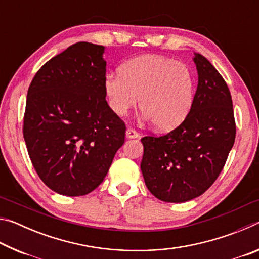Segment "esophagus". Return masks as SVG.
Returning <instances> with one entry per match:
<instances>
[{"label":"esophagus","mask_w":259,"mask_h":259,"mask_svg":"<svg viewBox=\"0 0 259 259\" xmlns=\"http://www.w3.org/2000/svg\"><path fill=\"white\" fill-rule=\"evenodd\" d=\"M125 136H126V138H129V139L137 138L138 137V133L136 130H134V129H126Z\"/></svg>","instance_id":"obj_1"}]
</instances>
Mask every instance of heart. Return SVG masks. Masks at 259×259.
Segmentation results:
<instances>
[{
	"label": "heart",
	"mask_w": 259,
	"mask_h": 259,
	"mask_svg": "<svg viewBox=\"0 0 259 259\" xmlns=\"http://www.w3.org/2000/svg\"><path fill=\"white\" fill-rule=\"evenodd\" d=\"M104 90L117 116H125L139 100L143 120L168 131L181 125L190 114L195 80L190 67L181 61L143 55L122 64L117 74H107Z\"/></svg>",
	"instance_id": "b5f03b06"
}]
</instances>
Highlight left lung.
<instances>
[{"mask_svg": "<svg viewBox=\"0 0 259 259\" xmlns=\"http://www.w3.org/2000/svg\"><path fill=\"white\" fill-rule=\"evenodd\" d=\"M193 61L198 88L185 121L161 137L142 138L144 181L164 202H186L203 194L224 168L235 140L229 87L205 57L194 54Z\"/></svg>", "mask_w": 259, "mask_h": 259, "instance_id": "8db88e82", "label": "left lung"}]
</instances>
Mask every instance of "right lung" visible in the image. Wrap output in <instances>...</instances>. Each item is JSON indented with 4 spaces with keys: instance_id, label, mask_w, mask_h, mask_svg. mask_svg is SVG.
<instances>
[{
    "instance_id": "1",
    "label": "right lung",
    "mask_w": 259,
    "mask_h": 259,
    "mask_svg": "<svg viewBox=\"0 0 259 259\" xmlns=\"http://www.w3.org/2000/svg\"><path fill=\"white\" fill-rule=\"evenodd\" d=\"M105 47L78 42L51 58L30 83L24 139L38 177L56 193L81 196L103 183L125 125L106 102Z\"/></svg>"
}]
</instances>
